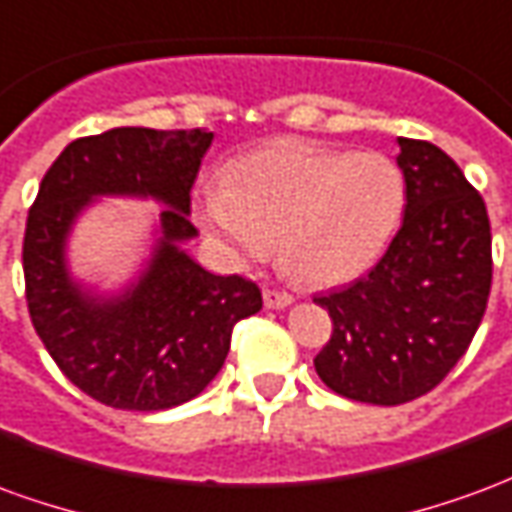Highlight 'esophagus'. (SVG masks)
Returning a JSON list of instances; mask_svg holds the SVG:
<instances>
[{
	"mask_svg": "<svg viewBox=\"0 0 512 512\" xmlns=\"http://www.w3.org/2000/svg\"><path fill=\"white\" fill-rule=\"evenodd\" d=\"M263 301H266V307H271V310H285V307L293 304V296H290L288 290L266 288L263 290Z\"/></svg>",
	"mask_w": 512,
	"mask_h": 512,
	"instance_id": "34e87169",
	"label": "esophagus"
}]
</instances>
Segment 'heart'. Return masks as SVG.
Listing matches in <instances>:
<instances>
[{"label": "heart", "instance_id": "obj_1", "mask_svg": "<svg viewBox=\"0 0 512 512\" xmlns=\"http://www.w3.org/2000/svg\"><path fill=\"white\" fill-rule=\"evenodd\" d=\"M406 205V178L378 150L279 142L233 161L202 219L244 260L277 249L307 285H340L376 263Z\"/></svg>", "mask_w": 512, "mask_h": 512}]
</instances>
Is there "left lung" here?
Returning a JSON list of instances; mask_svg holds the SVG:
<instances>
[{"mask_svg": "<svg viewBox=\"0 0 512 512\" xmlns=\"http://www.w3.org/2000/svg\"><path fill=\"white\" fill-rule=\"evenodd\" d=\"M403 224L348 288L315 296L332 334L315 356L337 395L400 406L439 386L472 345L491 293V222L461 167L425 139H397Z\"/></svg>", "mask_w": 512, "mask_h": 512, "instance_id": "left-lung-1", "label": "left lung"}]
</instances>
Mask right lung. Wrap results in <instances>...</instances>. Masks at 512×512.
<instances>
[{
  "mask_svg": "<svg viewBox=\"0 0 512 512\" xmlns=\"http://www.w3.org/2000/svg\"><path fill=\"white\" fill-rule=\"evenodd\" d=\"M211 139L202 128H112L73 139L40 180L21 252L29 318L62 373L104 406L161 411L197 397L222 370L235 323L263 307L252 279L216 277L178 249L197 235L189 194ZM98 193L170 205L148 274L115 302L76 289L61 260L75 213Z\"/></svg>",
  "mask_w": 512,
  "mask_h": 512,
  "instance_id": "obj_1",
  "label": "right lung"
}]
</instances>
